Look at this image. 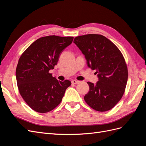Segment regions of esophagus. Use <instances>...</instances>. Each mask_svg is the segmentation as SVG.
Here are the masks:
<instances>
[{"label":"esophagus","instance_id":"obj_1","mask_svg":"<svg viewBox=\"0 0 146 146\" xmlns=\"http://www.w3.org/2000/svg\"><path fill=\"white\" fill-rule=\"evenodd\" d=\"M71 83H72V84H74V85H76V84H78L79 83V81L74 80L71 81Z\"/></svg>","mask_w":146,"mask_h":146}]
</instances>
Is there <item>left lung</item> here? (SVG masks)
Returning <instances> with one entry per match:
<instances>
[{
    "instance_id": "obj_1",
    "label": "left lung",
    "mask_w": 146,
    "mask_h": 146,
    "mask_svg": "<svg viewBox=\"0 0 146 146\" xmlns=\"http://www.w3.org/2000/svg\"><path fill=\"white\" fill-rule=\"evenodd\" d=\"M74 42L85 55L88 67L96 70L99 78L96 84L87 82L90 90L84 99L96 111H108L121 100L127 85L128 70L122 53L101 35L77 36Z\"/></svg>"
}]
</instances>
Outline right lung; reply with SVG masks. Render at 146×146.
<instances>
[{"label": "right lung", "instance_id": "1", "mask_svg": "<svg viewBox=\"0 0 146 146\" xmlns=\"http://www.w3.org/2000/svg\"><path fill=\"white\" fill-rule=\"evenodd\" d=\"M74 37L52 35L42 37L25 50L16 70L17 87L22 98L34 111H52L62 100L71 85L69 80L58 81L49 73L58 62L60 55L72 42Z\"/></svg>", "mask_w": 146, "mask_h": 146}]
</instances>
